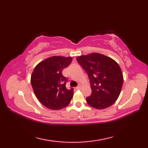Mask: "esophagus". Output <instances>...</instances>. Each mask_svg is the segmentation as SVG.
Instances as JSON below:
<instances>
[{"mask_svg":"<svg viewBox=\"0 0 148 148\" xmlns=\"http://www.w3.org/2000/svg\"><path fill=\"white\" fill-rule=\"evenodd\" d=\"M81 88V86L80 85V84H79V86H77L76 87V89H77V90H80Z\"/></svg>","mask_w":148,"mask_h":148,"instance_id":"obj_1","label":"esophagus"}]
</instances>
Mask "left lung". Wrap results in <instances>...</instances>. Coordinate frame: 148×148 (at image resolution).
Segmentation results:
<instances>
[{
  "label": "left lung",
  "instance_id": "obj_1",
  "mask_svg": "<svg viewBox=\"0 0 148 148\" xmlns=\"http://www.w3.org/2000/svg\"><path fill=\"white\" fill-rule=\"evenodd\" d=\"M90 80L92 94L86 98L91 107L97 109L109 108L120 94L123 76L118 64L111 58L92 53L76 58Z\"/></svg>",
  "mask_w": 148,
  "mask_h": 148
}]
</instances>
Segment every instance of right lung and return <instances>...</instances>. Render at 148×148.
I'll return each mask as SVG.
<instances>
[{"label": "right lung", "instance_id": "obj_1", "mask_svg": "<svg viewBox=\"0 0 148 148\" xmlns=\"http://www.w3.org/2000/svg\"><path fill=\"white\" fill-rule=\"evenodd\" d=\"M71 56H53L39 62L31 75L30 82L39 101L47 108L60 110L69 105L73 88H66V77L62 70L70 65Z\"/></svg>", "mask_w": 148, "mask_h": 148}]
</instances>
